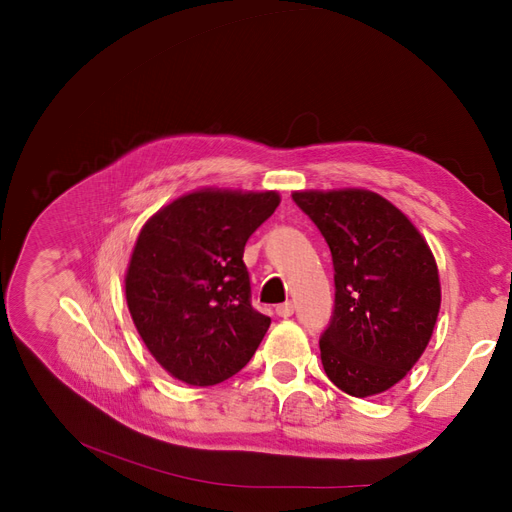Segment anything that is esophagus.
<instances>
[{
  "label": "esophagus",
  "instance_id": "34e87169",
  "mask_svg": "<svg viewBox=\"0 0 512 512\" xmlns=\"http://www.w3.org/2000/svg\"><path fill=\"white\" fill-rule=\"evenodd\" d=\"M276 313H278V317H290L292 313H294V305L292 303H282V305H278L276 307Z\"/></svg>",
  "mask_w": 512,
  "mask_h": 512
}]
</instances>
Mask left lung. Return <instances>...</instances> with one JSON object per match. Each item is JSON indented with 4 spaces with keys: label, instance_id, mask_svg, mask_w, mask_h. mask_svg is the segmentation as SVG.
<instances>
[{
    "label": "left lung",
    "instance_id": "left-lung-1",
    "mask_svg": "<svg viewBox=\"0 0 512 512\" xmlns=\"http://www.w3.org/2000/svg\"><path fill=\"white\" fill-rule=\"evenodd\" d=\"M292 199L334 261L321 365L346 394H382L413 369L434 334L442 301L434 253L405 213L365 188L294 191Z\"/></svg>",
    "mask_w": 512,
    "mask_h": 512
}]
</instances>
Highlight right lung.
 <instances>
[{"instance_id": "add662e5", "label": "right lung", "mask_w": 512, "mask_h": 512, "mask_svg": "<svg viewBox=\"0 0 512 512\" xmlns=\"http://www.w3.org/2000/svg\"><path fill=\"white\" fill-rule=\"evenodd\" d=\"M278 205L276 191L199 188L141 228L124 278L126 303L149 353L172 378L213 386L255 355L272 319L251 305L242 253Z\"/></svg>"}]
</instances>
